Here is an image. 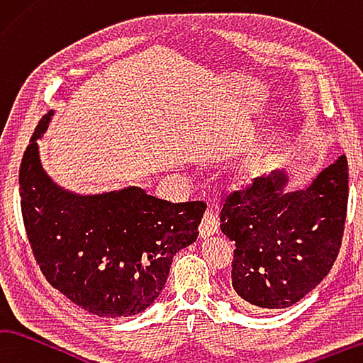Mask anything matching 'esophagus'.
I'll return each instance as SVG.
<instances>
[{
  "mask_svg": "<svg viewBox=\"0 0 363 363\" xmlns=\"http://www.w3.org/2000/svg\"><path fill=\"white\" fill-rule=\"evenodd\" d=\"M215 233H218V220L211 208H207L204 213V218H202V223L199 226V236L202 239H206Z\"/></svg>",
  "mask_w": 363,
  "mask_h": 363,
  "instance_id": "34e87169",
  "label": "esophagus"
}]
</instances>
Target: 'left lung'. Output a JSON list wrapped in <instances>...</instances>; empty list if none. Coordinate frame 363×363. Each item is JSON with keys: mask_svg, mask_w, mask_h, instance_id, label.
<instances>
[{"mask_svg": "<svg viewBox=\"0 0 363 363\" xmlns=\"http://www.w3.org/2000/svg\"><path fill=\"white\" fill-rule=\"evenodd\" d=\"M347 178L341 155L304 189L285 191L289 174L276 169L228 196L220 228L236 242L233 289L245 306L290 308L323 281L341 247Z\"/></svg>", "mask_w": 363, "mask_h": 363, "instance_id": "8db88e82", "label": "left lung"}]
</instances>
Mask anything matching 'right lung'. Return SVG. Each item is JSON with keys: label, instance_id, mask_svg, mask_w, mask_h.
<instances>
[{"label": "right lung", "instance_id": "1", "mask_svg": "<svg viewBox=\"0 0 363 363\" xmlns=\"http://www.w3.org/2000/svg\"><path fill=\"white\" fill-rule=\"evenodd\" d=\"M36 125L23 152L18 186L25 231L36 263L54 289L99 317H129L155 303L174 255L199 236L202 201L172 204L127 186L76 194L43 169Z\"/></svg>", "mask_w": 363, "mask_h": 363}]
</instances>
